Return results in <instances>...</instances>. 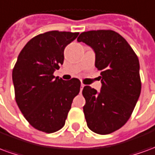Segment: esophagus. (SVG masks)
<instances>
[{"label": "esophagus", "instance_id": "esophagus-1", "mask_svg": "<svg viewBox=\"0 0 155 155\" xmlns=\"http://www.w3.org/2000/svg\"><path fill=\"white\" fill-rule=\"evenodd\" d=\"M84 87V84H81V92L82 91V90H83V88Z\"/></svg>", "mask_w": 155, "mask_h": 155}]
</instances>
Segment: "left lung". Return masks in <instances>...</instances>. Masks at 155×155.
Listing matches in <instances>:
<instances>
[{"label":"left lung","instance_id":"8db88e82","mask_svg":"<svg viewBox=\"0 0 155 155\" xmlns=\"http://www.w3.org/2000/svg\"><path fill=\"white\" fill-rule=\"evenodd\" d=\"M95 54L101 71V91L84 86L83 107L87 126L99 134H108L126 123L141 91L140 62L125 39L114 31H90L77 38Z\"/></svg>","mask_w":155,"mask_h":155}]
</instances>
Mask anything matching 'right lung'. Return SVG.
<instances>
[{
  "label": "right lung",
  "instance_id": "1",
  "mask_svg": "<svg viewBox=\"0 0 155 155\" xmlns=\"http://www.w3.org/2000/svg\"><path fill=\"white\" fill-rule=\"evenodd\" d=\"M78 32L52 31L27 42L12 71L15 101L36 130L54 133L64 125L72 101L80 92L76 78L64 81L53 74L64 62V50Z\"/></svg>",
  "mask_w": 155,
  "mask_h": 155
}]
</instances>
